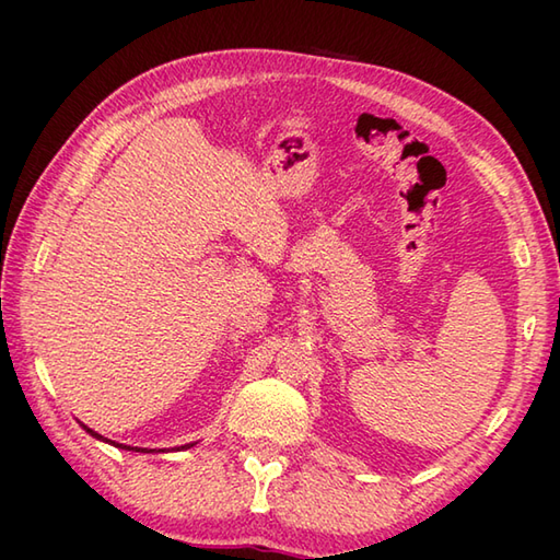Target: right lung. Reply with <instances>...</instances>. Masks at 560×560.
<instances>
[{"mask_svg": "<svg viewBox=\"0 0 560 560\" xmlns=\"http://www.w3.org/2000/svg\"><path fill=\"white\" fill-rule=\"evenodd\" d=\"M86 428V425H83ZM86 433H91L93 438L96 440H105V443H110V445H115V447H122V450H132V452H153V450H149V447H129V445H122V443H115V440H108V438H103V435H98L96 431H91V428H86ZM195 443H187V445H180L177 450H187V447H192ZM159 452H163V450H159Z\"/></svg>", "mask_w": 560, "mask_h": 560, "instance_id": "right-lung-1", "label": "right lung"}]
</instances>
